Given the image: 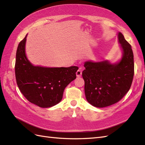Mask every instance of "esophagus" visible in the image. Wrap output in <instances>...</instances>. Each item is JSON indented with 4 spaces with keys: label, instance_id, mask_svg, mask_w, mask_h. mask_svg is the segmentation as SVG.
<instances>
[{
    "label": "esophagus",
    "instance_id": "esophagus-1",
    "mask_svg": "<svg viewBox=\"0 0 145 145\" xmlns=\"http://www.w3.org/2000/svg\"><path fill=\"white\" fill-rule=\"evenodd\" d=\"M81 74H82V72H81V70H78L76 72V75L77 77H80Z\"/></svg>",
    "mask_w": 145,
    "mask_h": 145
}]
</instances>
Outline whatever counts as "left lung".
<instances>
[{
  "mask_svg": "<svg viewBox=\"0 0 145 145\" xmlns=\"http://www.w3.org/2000/svg\"><path fill=\"white\" fill-rule=\"evenodd\" d=\"M122 51L121 59L84 62L82 76L87 101L92 106L103 108L117 103L129 91L134 74L133 54L131 44L122 33H118Z\"/></svg>",
  "mask_w": 145,
  "mask_h": 145,
  "instance_id": "obj_1",
  "label": "left lung"
}]
</instances>
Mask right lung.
I'll use <instances>...</instances> for the list:
<instances>
[{"instance_id":"obj_1","label":"right lung","mask_w":145,"mask_h":145,"mask_svg":"<svg viewBox=\"0 0 145 145\" xmlns=\"http://www.w3.org/2000/svg\"><path fill=\"white\" fill-rule=\"evenodd\" d=\"M27 36L20 42L16 51L15 76L18 86L32 103L42 108L53 106L61 101L65 88L76 78L78 67L33 65L25 54Z\"/></svg>"}]
</instances>
